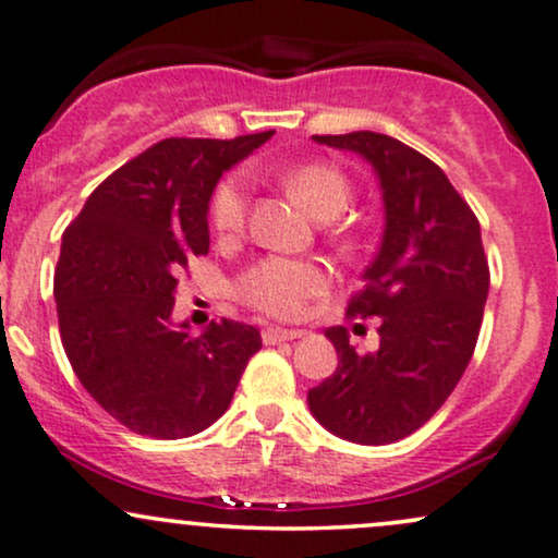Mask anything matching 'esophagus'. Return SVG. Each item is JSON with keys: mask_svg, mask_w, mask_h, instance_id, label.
<instances>
[{"mask_svg": "<svg viewBox=\"0 0 558 558\" xmlns=\"http://www.w3.org/2000/svg\"><path fill=\"white\" fill-rule=\"evenodd\" d=\"M302 331L294 328H264V343H281V341H294L300 339Z\"/></svg>", "mask_w": 558, "mask_h": 558, "instance_id": "obj_1", "label": "esophagus"}]
</instances>
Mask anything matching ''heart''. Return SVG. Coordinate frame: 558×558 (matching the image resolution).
Returning a JSON list of instances; mask_svg holds the SVG:
<instances>
[{"label": "heart", "mask_w": 558, "mask_h": 558, "mask_svg": "<svg viewBox=\"0 0 558 558\" xmlns=\"http://www.w3.org/2000/svg\"><path fill=\"white\" fill-rule=\"evenodd\" d=\"M287 189L300 198L318 219H331L347 209L352 198V183L339 168L328 162H305L287 170ZM251 191L243 175H227L217 185L209 202V219L217 235L235 238L247 222ZM328 268L315 260L268 256L260 258L238 277V294L253 311L271 318L292 320L302 315L305 305L326 292Z\"/></svg>", "instance_id": "obj_1"}]
</instances>
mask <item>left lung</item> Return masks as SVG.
I'll list each match as a JSON object with an SVG mask.
<instances>
[{
    "label": "left lung",
    "mask_w": 558,
    "mask_h": 558,
    "mask_svg": "<svg viewBox=\"0 0 558 558\" xmlns=\"http://www.w3.org/2000/svg\"><path fill=\"white\" fill-rule=\"evenodd\" d=\"M313 140L373 165L385 230L347 307L352 318H380V349L356 354L347 328H328L339 367L311 388L307 405L349 442H398L437 414L476 349L489 294L481 227L442 168L409 144L375 132Z\"/></svg>",
    "instance_id": "1"
}]
</instances>
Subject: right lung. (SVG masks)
Instances as JSON below:
<instances>
[{
  "instance_id": "obj_1",
  "label": "right lung",
  "mask_w": 558,
  "mask_h": 558,
  "mask_svg": "<svg viewBox=\"0 0 558 558\" xmlns=\"http://www.w3.org/2000/svg\"><path fill=\"white\" fill-rule=\"evenodd\" d=\"M274 132L162 140L89 194L61 238L53 298L74 375L136 435L181 439L225 414L260 333L238 320L173 326L178 277L209 253V198Z\"/></svg>"
}]
</instances>
